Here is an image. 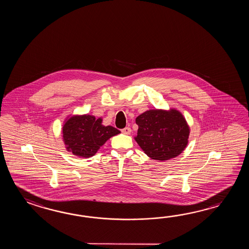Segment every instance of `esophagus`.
Listing matches in <instances>:
<instances>
[{"label": "esophagus", "instance_id": "obj_1", "mask_svg": "<svg viewBox=\"0 0 249 249\" xmlns=\"http://www.w3.org/2000/svg\"><path fill=\"white\" fill-rule=\"evenodd\" d=\"M122 132L124 134H126V135H128V134H130V133L132 132V129H131L130 127H125V128H124V129H123Z\"/></svg>", "mask_w": 249, "mask_h": 249}]
</instances>
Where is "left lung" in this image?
<instances>
[{
	"label": "left lung",
	"mask_w": 249,
	"mask_h": 249,
	"mask_svg": "<svg viewBox=\"0 0 249 249\" xmlns=\"http://www.w3.org/2000/svg\"><path fill=\"white\" fill-rule=\"evenodd\" d=\"M134 137L144 153L154 160L175 159L185 149L191 129L181 112L170 108L149 109L136 117Z\"/></svg>",
	"instance_id": "1"
}]
</instances>
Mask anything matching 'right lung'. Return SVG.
<instances>
[{"label":"right lung","mask_w":249,"mask_h":249,"mask_svg":"<svg viewBox=\"0 0 249 249\" xmlns=\"http://www.w3.org/2000/svg\"><path fill=\"white\" fill-rule=\"evenodd\" d=\"M120 133L115 127L102 124V118L94 116L73 115L64 121L62 137L66 149L79 158L94 156L107 140Z\"/></svg>","instance_id":"add662e5"}]
</instances>
